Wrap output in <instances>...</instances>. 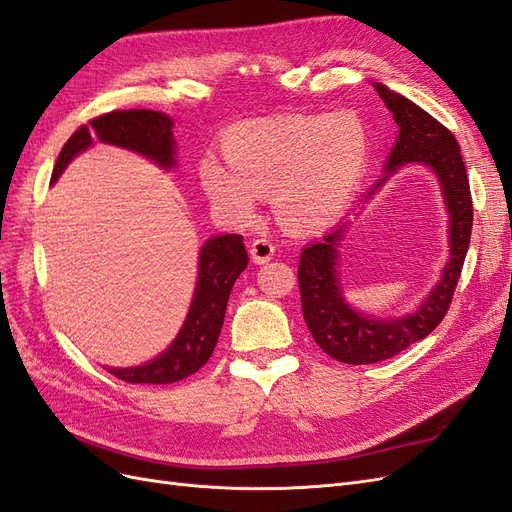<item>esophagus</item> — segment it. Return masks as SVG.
<instances>
[{"label": "esophagus", "instance_id": "esophagus-1", "mask_svg": "<svg viewBox=\"0 0 512 512\" xmlns=\"http://www.w3.org/2000/svg\"><path fill=\"white\" fill-rule=\"evenodd\" d=\"M273 252H275V245L265 237L254 239L250 245V254L256 265H265V262H269L273 258Z\"/></svg>", "mask_w": 512, "mask_h": 512}]
</instances>
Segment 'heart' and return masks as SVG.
<instances>
[{
    "label": "heart",
    "instance_id": "1",
    "mask_svg": "<svg viewBox=\"0 0 512 512\" xmlns=\"http://www.w3.org/2000/svg\"><path fill=\"white\" fill-rule=\"evenodd\" d=\"M224 166L200 164L211 205L230 220H254L260 194H269L277 220L299 232L335 224L359 192L371 141L350 111L284 115L232 126L222 138Z\"/></svg>",
    "mask_w": 512,
    "mask_h": 512
}]
</instances>
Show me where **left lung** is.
Returning <instances> with one entry per match:
<instances>
[{
  "mask_svg": "<svg viewBox=\"0 0 512 512\" xmlns=\"http://www.w3.org/2000/svg\"><path fill=\"white\" fill-rule=\"evenodd\" d=\"M378 96L393 113L399 126L397 141L384 166V175L369 190L376 194L393 173L406 164L427 166L438 177L444 207L448 213V262L438 284L414 312L395 318L361 314L344 299L339 277V243L344 241L348 222L327 232L320 241L309 243L299 260V288L303 318L314 342L333 359L348 365H369L421 342L451 307L459 275L466 260L472 235V194L455 136L421 106L374 83Z\"/></svg>",
  "mask_w": 512,
  "mask_h": 512,
  "instance_id": "8db88e82",
  "label": "left lung"
}]
</instances>
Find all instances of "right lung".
<instances>
[{"mask_svg":"<svg viewBox=\"0 0 512 512\" xmlns=\"http://www.w3.org/2000/svg\"><path fill=\"white\" fill-rule=\"evenodd\" d=\"M94 141L141 153L160 168L177 164L173 119L158 111H113L76 130L53 168L55 183L66 166ZM247 267V252L241 235H218L205 241L198 256V280L188 316L175 342L156 359L138 367H106L113 376L132 384H170L192 376L213 354L224 324L226 303L237 277Z\"/></svg>","mask_w":512,"mask_h":512,"instance_id":"right-lung-1","label":"right lung"}]
</instances>
